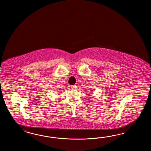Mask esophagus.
I'll return each instance as SVG.
<instances>
[{"mask_svg":"<svg viewBox=\"0 0 151 151\" xmlns=\"http://www.w3.org/2000/svg\"><path fill=\"white\" fill-rule=\"evenodd\" d=\"M71 88L72 90H74L77 88V86H76V85H72V86H71Z\"/></svg>","mask_w":151,"mask_h":151,"instance_id":"34e87169","label":"esophagus"}]
</instances>
